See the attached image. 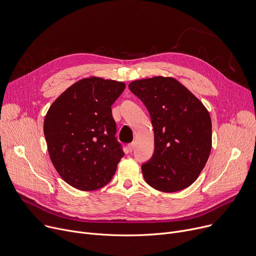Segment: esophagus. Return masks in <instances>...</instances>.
Returning <instances> with one entry per match:
<instances>
[{
    "label": "esophagus",
    "instance_id": "obj_1",
    "mask_svg": "<svg viewBox=\"0 0 256 256\" xmlns=\"http://www.w3.org/2000/svg\"><path fill=\"white\" fill-rule=\"evenodd\" d=\"M134 142H132V143H130V144L128 145V149L130 152H132V151L134 150Z\"/></svg>",
    "mask_w": 256,
    "mask_h": 256
}]
</instances>
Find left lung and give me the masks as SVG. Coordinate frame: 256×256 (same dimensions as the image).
<instances>
[{
	"label": "left lung",
	"instance_id": "left-lung-1",
	"mask_svg": "<svg viewBox=\"0 0 256 256\" xmlns=\"http://www.w3.org/2000/svg\"><path fill=\"white\" fill-rule=\"evenodd\" d=\"M128 88L148 109L154 130V153L142 164L146 182L166 193L189 187L212 151L210 115L174 78L134 80Z\"/></svg>",
	"mask_w": 256,
	"mask_h": 256
}]
</instances>
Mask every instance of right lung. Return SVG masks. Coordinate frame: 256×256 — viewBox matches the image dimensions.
Returning <instances> with one entry per match:
<instances>
[{
    "label": "right lung",
    "mask_w": 256,
    "mask_h": 256,
    "mask_svg": "<svg viewBox=\"0 0 256 256\" xmlns=\"http://www.w3.org/2000/svg\"><path fill=\"white\" fill-rule=\"evenodd\" d=\"M124 88L120 82L84 78L61 94L46 115L44 134L52 164L78 190L108 184L124 155L111 111Z\"/></svg>",
    "instance_id": "obj_1"
}]
</instances>
